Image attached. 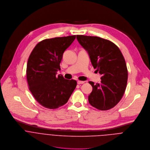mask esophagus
Here are the masks:
<instances>
[{
    "label": "esophagus",
    "mask_w": 150,
    "mask_h": 150,
    "mask_svg": "<svg viewBox=\"0 0 150 150\" xmlns=\"http://www.w3.org/2000/svg\"><path fill=\"white\" fill-rule=\"evenodd\" d=\"M84 83V81H77V84H83Z\"/></svg>",
    "instance_id": "1"
}]
</instances>
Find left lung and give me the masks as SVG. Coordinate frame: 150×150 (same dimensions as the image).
<instances>
[{"label":"left lung","instance_id":"obj_1","mask_svg":"<svg viewBox=\"0 0 150 150\" xmlns=\"http://www.w3.org/2000/svg\"><path fill=\"white\" fill-rule=\"evenodd\" d=\"M79 44L88 54L94 69L102 77L100 83L89 81L93 87L89 103L101 110L115 106L126 89L128 70L124 57L112 42L98 37L77 35Z\"/></svg>","mask_w":150,"mask_h":150}]
</instances>
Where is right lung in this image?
<instances>
[{
	"label": "right lung",
	"instance_id": "1",
	"mask_svg": "<svg viewBox=\"0 0 150 150\" xmlns=\"http://www.w3.org/2000/svg\"><path fill=\"white\" fill-rule=\"evenodd\" d=\"M76 35L46 39L40 42L30 54L26 67L29 88L36 100L48 109L66 104L75 89L77 81L56 76L65 50Z\"/></svg>",
	"mask_w": 150,
	"mask_h": 150
}]
</instances>
